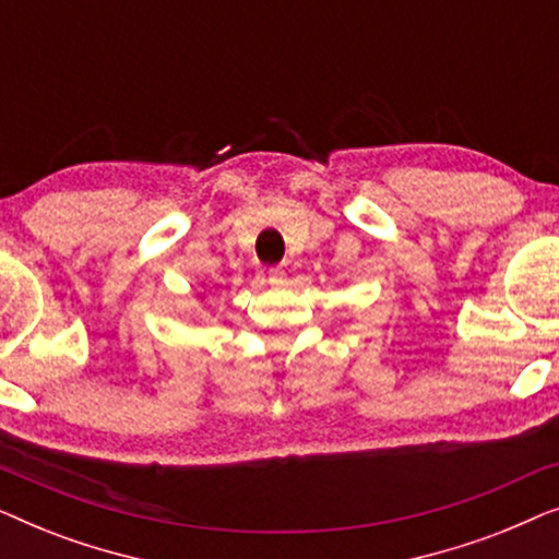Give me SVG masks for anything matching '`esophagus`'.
Instances as JSON below:
<instances>
[{
  "label": "esophagus",
  "mask_w": 559,
  "mask_h": 559,
  "mask_svg": "<svg viewBox=\"0 0 559 559\" xmlns=\"http://www.w3.org/2000/svg\"><path fill=\"white\" fill-rule=\"evenodd\" d=\"M270 282L272 285H285V270H282V266H272Z\"/></svg>",
  "instance_id": "esophagus-1"
}]
</instances>
